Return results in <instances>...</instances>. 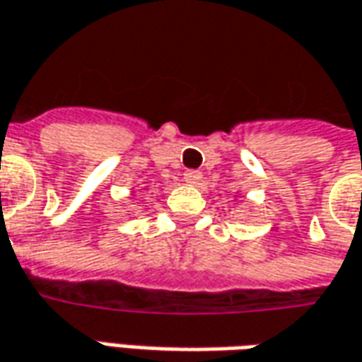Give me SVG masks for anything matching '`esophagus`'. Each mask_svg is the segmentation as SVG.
I'll list each match as a JSON object with an SVG mask.
<instances>
[{
  "instance_id": "34e87169",
  "label": "esophagus",
  "mask_w": 362,
  "mask_h": 362,
  "mask_svg": "<svg viewBox=\"0 0 362 362\" xmlns=\"http://www.w3.org/2000/svg\"><path fill=\"white\" fill-rule=\"evenodd\" d=\"M202 178V172L200 170H186L184 172V180L188 182V184H198Z\"/></svg>"
}]
</instances>
